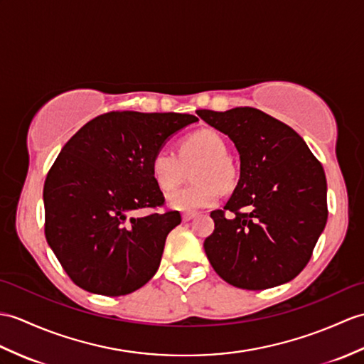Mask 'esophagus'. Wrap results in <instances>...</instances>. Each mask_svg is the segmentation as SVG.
I'll list each match as a JSON object with an SVG mask.
<instances>
[{
  "label": "esophagus",
  "mask_w": 364,
  "mask_h": 364,
  "mask_svg": "<svg viewBox=\"0 0 364 364\" xmlns=\"http://www.w3.org/2000/svg\"><path fill=\"white\" fill-rule=\"evenodd\" d=\"M197 214L196 213H184L183 214V222H189V220H192L193 217H196Z\"/></svg>",
  "instance_id": "esophagus-1"
}]
</instances>
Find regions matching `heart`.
<instances>
[{
	"instance_id": "b5f03b06",
	"label": "heart",
	"mask_w": 364,
	"mask_h": 364,
	"mask_svg": "<svg viewBox=\"0 0 364 364\" xmlns=\"http://www.w3.org/2000/svg\"><path fill=\"white\" fill-rule=\"evenodd\" d=\"M193 161L198 164L192 168L193 184L175 189L167 193V205L175 210L193 213L214 206L220 198L222 189H230L235 181V168L226 158V144L214 130H197L183 138L178 155L168 149L155 151L150 161V171L155 183L163 191H171L183 178V166Z\"/></svg>"
}]
</instances>
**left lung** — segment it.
Wrapping results in <instances>:
<instances>
[{
	"label": "left lung",
	"instance_id": "left-lung-1",
	"mask_svg": "<svg viewBox=\"0 0 364 364\" xmlns=\"http://www.w3.org/2000/svg\"><path fill=\"white\" fill-rule=\"evenodd\" d=\"M230 136L240 155V178L205 251L223 281L265 290L296 277L314 255L327 222L326 173L291 127L251 107L198 109Z\"/></svg>",
	"mask_w": 364,
	"mask_h": 364
}]
</instances>
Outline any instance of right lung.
Masks as SVG:
<instances>
[{
	"label": "right lung",
	"mask_w": 364,
	"mask_h": 364,
	"mask_svg": "<svg viewBox=\"0 0 364 364\" xmlns=\"http://www.w3.org/2000/svg\"><path fill=\"white\" fill-rule=\"evenodd\" d=\"M197 121L181 113L109 112L65 144L43 188L45 235L75 285L124 296L154 277L181 215L156 213L164 196L150 161L171 134ZM141 208L154 210L136 218Z\"/></svg>",
	"instance_id": "1"
}]
</instances>
